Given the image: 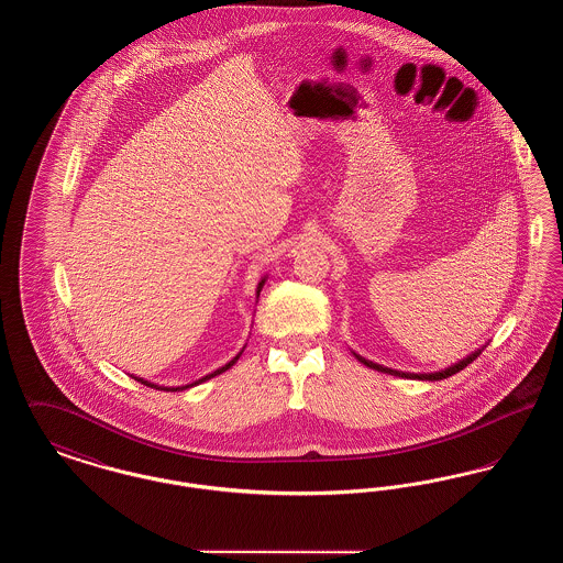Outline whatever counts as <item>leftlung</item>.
<instances>
[{"instance_id": "1", "label": "left lung", "mask_w": 563, "mask_h": 563, "mask_svg": "<svg viewBox=\"0 0 563 563\" xmlns=\"http://www.w3.org/2000/svg\"><path fill=\"white\" fill-rule=\"evenodd\" d=\"M482 354V350L479 352H475V354H471V356H466L464 361H460V363H455L452 367H448L445 372H437V374H405V372H395V369H388V367H382V365H377V363H372V361H367V358H361V356H356L363 365H367L369 369H375V372H382V374H390V375H399V377H407V379H430V382H434V379H445V377H450V375L457 374V372H462L468 363H473L477 356Z\"/></svg>"}]
</instances>
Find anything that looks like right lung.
Listing matches in <instances>:
<instances>
[{
  "label": "right lung",
  "mask_w": 563,
  "mask_h": 563,
  "mask_svg": "<svg viewBox=\"0 0 563 563\" xmlns=\"http://www.w3.org/2000/svg\"><path fill=\"white\" fill-rule=\"evenodd\" d=\"M262 287H264V280H262V283H260V289H257V294H260V291H262ZM236 358H239V356H236ZM236 358H234V361H232V363H228V365H225V367H221V369H217V372H214V374L207 375V377H202V379H198V382H196V384H200V382H205V379H211V377H214V375H219V374H223V372H228V369H230V367H232V365H234V363H236ZM134 379H136V382H141V384H145V386H152V388H158V386H154V384H147V382H145V379H139V377H134ZM189 386H194V384H189ZM189 386H184V388H189ZM161 390H164V388H161ZM166 390H179V388H166Z\"/></svg>",
  "instance_id": "right-lung-1"
}]
</instances>
